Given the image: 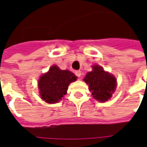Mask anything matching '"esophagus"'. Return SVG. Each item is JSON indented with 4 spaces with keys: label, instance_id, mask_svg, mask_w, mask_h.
<instances>
[{
    "label": "esophagus",
    "instance_id": "obj_1",
    "mask_svg": "<svg viewBox=\"0 0 147 147\" xmlns=\"http://www.w3.org/2000/svg\"><path fill=\"white\" fill-rule=\"evenodd\" d=\"M75 74L77 75V77H80V76H81V71L80 70H77V71H75Z\"/></svg>",
    "mask_w": 147,
    "mask_h": 147
}]
</instances>
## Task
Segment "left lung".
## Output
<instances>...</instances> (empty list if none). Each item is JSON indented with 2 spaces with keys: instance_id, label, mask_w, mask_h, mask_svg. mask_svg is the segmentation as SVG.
<instances>
[{
  "instance_id": "8db88e82",
  "label": "left lung",
  "mask_w": 147,
  "mask_h": 147,
  "mask_svg": "<svg viewBox=\"0 0 147 147\" xmlns=\"http://www.w3.org/2000/svg\"><path fill=\"white\" fill-rule=\"evenodd\" d=\"M84 81L88 84L94 98L99 102L110 100L117 87V80L114 76L99 65L93 66V70L86 74Z\"/></svg>"
}]
</instances>
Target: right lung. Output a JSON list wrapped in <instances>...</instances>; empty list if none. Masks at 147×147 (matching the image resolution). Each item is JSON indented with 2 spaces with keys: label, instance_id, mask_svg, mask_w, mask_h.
Masks as SVG:
<instances>
[{
  "label": "right lung",
  "instance_id": "add662e5",
  "mask_svg": "<svg viewBox=\"0 0 147 147\" xmlns=\"http://www.w3.org/2000/svg\"><path fill=\"white\" fill-rule=\"evenodd\" d=\"M77 79L72 72L53 65L48 72L40 77L38 88L40 97L48 103H57L67 94L69 84Z\"/></svg>",
  "mask_w": 147,
  "mask_h": 147
}]
</instances>
